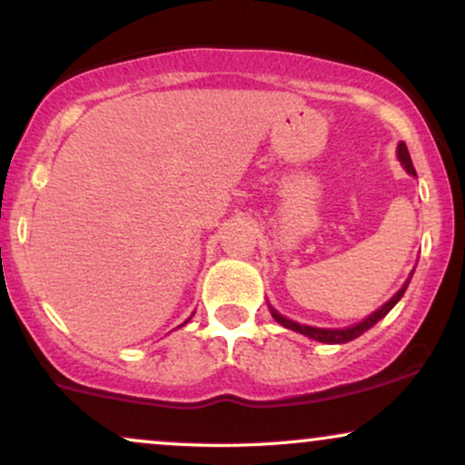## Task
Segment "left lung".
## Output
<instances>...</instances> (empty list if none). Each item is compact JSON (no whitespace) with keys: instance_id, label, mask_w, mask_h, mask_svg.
I'll return each instance as SVG.
<instances>
[{"instance_id":"1","label":"left lung","mask_w":465,"mask_h":465,"mask_svg":"<svg viewBox=\"0 0 465 465\" xmlns=\"http://www.w3.org/2000/svg\"><path fill=\"white\" fill-rule=\"evenodd\" d=\"M398 159H400V163H402L404 168H407V173H409V174H413V177H415L413 162H411V154H409V151H407V143H404V142H400V143H398ZM409 282H411V277H409L407 282H404V286L400 288V291L396 292V295H393L391 300H389V302L385 303V306L381 308V311H376L373 314H370V317H367L365 322H361V323L351 325V328H345V330H323V328H311V325H300V323L291 322V319L282 317V314H280V312H275L273 308H271V314H273L275 322L284 325V328H288V330H295V332L311 336V339H314V341H322V343H348V341L356 339V336H361L362 332H367V330H370L371 325H376L378 322H381L382 317H385V314H387L389 311H391L393 306H396V303L400 302V297H402V295H404V291H407Z\"/></svg>"}]
</instances>
